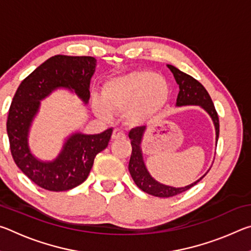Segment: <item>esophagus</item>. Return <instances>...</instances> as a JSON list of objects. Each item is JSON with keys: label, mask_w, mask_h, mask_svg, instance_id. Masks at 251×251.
Returning a JSON list of instances; mask_svg holds the SVG:
<instances>
[{"label": "esophagus", "mask_w": 251, "mask_h": 251, "mask_svg": "<svg viewBox=\"0 0 251 251\" xmlns=\"http://www.w3.org/2000/svg\"><path fill=\"white\" fill-rule=\"evenodd\" d=\"M126 135L123 133L121 129H114L112 134V139L113 141H117V139H125Z\"/></svg>", "instance_id": "1"}]
</instances>
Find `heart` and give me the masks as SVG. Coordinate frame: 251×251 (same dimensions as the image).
<instances>
[{"label": "heart", "instance_id": "b5f03b06", "mask_svg": "<svg viewBox=\"0 0 251 251\" xmlns=\"http://www.w3.org/2000/svg\"><path fill=\"white\" fill-rule=\"evenodd\" d=\"M103 100H93V108L101 118L110 110L125 112L133 124H143L165 108L171 96L167 79L147 70H136L108 79L103 86Z\"/></svg>", "mask_w": 251, "mask_h": 251}]
</instances>
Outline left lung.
<instances>
[{
  "mask_svg": "<svg viewBox=\"0 0 251 251\" xmlns=\"http://www.w3.org/2000/svg\"><path fill=\"white\" fill-rule=\"evenodd\" d=\"M169 70L172 71L174 74V77L176 79V83L179 85V93H178L176 106L181 107V106H201L202 109H205L206 112L209 114L211 117L212 123L215 125L216 129V143L218 141L219 137V118L218 114L216 112L214 103L210 99L209 94L206 91V88L198 82L197 79H195L192 76L184 73L177 69V67L173 65H167ZM146 131V126L141 127H135V128L130 129L128 137L130 139L131 144V155L128 164V171L131 178L135 181V184L137 185L138 188H141L143 192L151 195V196L160 197V198H168L176 196L181 193L186 192L192 188L193 186L197 184L198 181H201L203 177L206 176V174L202 177L199 178L193 184L185 187H172L167 186L157 181L156 179L151 177V175L148 173L146 165L144 163L143 159V152L141 148V144L143 141L144 134Z\"/></svg>",
  "mask_w": 251,
  "mask_h": 251,
  "instance_id": "obj_1",
  "label": "left lung"
}]
</instances>
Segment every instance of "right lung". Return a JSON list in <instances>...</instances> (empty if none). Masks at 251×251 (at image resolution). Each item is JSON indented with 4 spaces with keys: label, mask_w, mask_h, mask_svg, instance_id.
Instances as JSON below:
<instances>
[{
    "label": "right lung",
    "mask_w": 251,
    "mask_h": 251,
    "mask_svg": "<svg viewBox=\"0 0 251 251\" xmlns=\"http://www.w3.org/2000/svg\"><path fill=\"white\" fill-rule=\"evenodd\" d=\"M95 67L96 59L92 56L55 55L22 80L12 100L6 122L11 154L16 166L46 190L64 192L82 184L95 156L108 145L113 128L95 135L72 134L58 156L50 161L36 158L28 146V131L41 100L55 90L65 88L87 104Z\"/></svg>",
    "instance_id": "obj_1"
}]
</instances>
